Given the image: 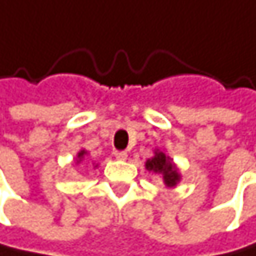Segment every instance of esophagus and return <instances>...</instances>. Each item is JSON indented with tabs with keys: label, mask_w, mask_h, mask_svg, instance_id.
<instances>
[{
	"label": "esophagus",
	"mask_w": 256,
	"mask_h": 256,
	"mask_svg": "<svg viewBox=\"0 0 256 256\" xmlns=\"http://www.w3.org/2000/svg\"><path fill=\"white\" fill-rule=\"evenodd\" d=\"M114 156H116V160L125 161V160H126V156H128V153H126V152H120V150H116V152H114Z\"/></svg>",
	"instance_id": "1"
}]
</instances>
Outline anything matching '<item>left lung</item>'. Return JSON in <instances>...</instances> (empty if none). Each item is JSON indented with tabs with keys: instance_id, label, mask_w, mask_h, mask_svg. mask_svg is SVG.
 <instances>
[{
	"instance_id": "8db88e82",
	"label": "left lung",
	"mask_w": 256,
	"mask_h": 256,
	"mask_svg": "<svg viewBox=\"0 0 256 256\" xmlns=\"http://www.w3.org/2000/svg\"><path fill=\"white\" fill-rule=\"evenodd\" d=\"M145 169L150 170V172H154V174H160L167 188L176 186L180 178H182L178 174V169L175 167V164L172 162V160L160 150L154 152L153 158L147 160V162H145Z\"/></svg>"
}]
</instances>
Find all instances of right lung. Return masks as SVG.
Returning a JSON list of instances; mask_svg holds the SVG:
<instances>
[{
  "instance_id": "add662e5",
  "label": "right lung",
  "mask_w": 256,
  "mask_h": 256,
  "mask_svg": "<svg viewBox=\"0 0 256 256\" xmlns=\"http://www.w3.org/2000/svg\"><path fill=\"white\" fill-rule=\"evenodd\" d=\"M86 154H87V152H86V150H80V152H78V154H76V161H78V162H81V161L84 160V156H86Z\"/></svg>"
}]
</instances>
